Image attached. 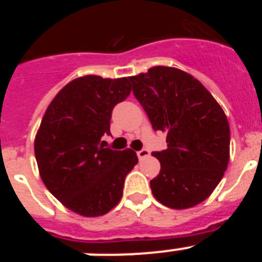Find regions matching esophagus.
Masks as SVG:
<instances>
[{"label": "esophagus", "instance_id": "esophagus-1", "mask_svg": "<svg viewBox=\"0 0 262 262\" xmlns=\"http://www.w3.org/2000/svg\"><path fill=\"white\" fill-rule=\"evenodd\" d=\"M149 151H148V149H142V151H139L138 152V157L140 160H143V159H145V157H148L149 156Z\"/></svg>", "mask_w": 262, "mask_h": 262}]
</instances>
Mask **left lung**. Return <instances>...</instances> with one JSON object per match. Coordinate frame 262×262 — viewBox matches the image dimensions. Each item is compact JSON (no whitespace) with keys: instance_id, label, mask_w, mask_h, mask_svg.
<instances>
[{"instance_id":"left-lung-1","label":"left lung","mask_w":262,"mask_h":262,"mask_svg":"<svg viewBox=\"0 0 262 262\" xmlns=\"http://www.w3.org/2000/svg\"><path fill=\"white\" fill-rule=\"evenodd\" d=\"M133 92L168 148L154 152L160 173L152 194L174 210L190 209L211 195L230 161V126L223 108L200 81L172 67L131 76Z\"/></svg>"}]
</instances>
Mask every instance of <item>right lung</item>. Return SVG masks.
I'll list each match as a JSON object with an SVG mask.
<instances>
[{"mask_svg": "<svg viewBox=\"0 0 262 262\" xmlns=\"http://www.w3.org/2000/svg\"><path fill=\"white\" fill-rule=\"evenodd\" d=\"M131 93L128 77L88 75L60 90L35 136L41 181L67 209L81 216L105 215L119 203L124 178L138 164L133 149L103 148L111 111Z\"/></svg>", "mask_w": 262, "mask_h": 262, "instance_id": "right-lung-1", "label": "right lung"}]
</instances>
